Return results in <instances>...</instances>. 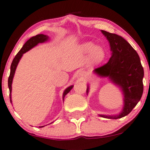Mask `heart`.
I'll use <instances>...</instances> for the list:
<instances>
[{
  "label": "heart",
  "mask_w": 150,
  "mask_h": 150,
  "mask_svg": "<svg viewBox=\"0 0 150 150\" xmlns=\"http://www.w3.org/2000/svg\"><path fill=\"white\" fill-rule=\"evenodd\" d=\"M82 50L85 53H90V59L93 64H98L104 60L105 52L101 47L95 46L92 42H86L81 46Z\"/></svg>",
  "instance_id": "heart-1"
}]
</instances>
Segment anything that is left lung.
<instances>
[{
  "label": "left lung",
  "mask_w": 150,
  "mask_h": 150,
  "mask_svg": "<svg viewBox=\"0 0 150 150\" xmlns=\"http://www.w3.org/2000/svg\"><path fill=\"white\" fill-rule=\"evenodd\" d=\"M109 41L112 51L110 60L93 72L100 77H106L120 86L124 95L123 110L118 115L99 116L107 119H117L127 116L138 104L143 93L144 70L136 50L122 36L101 30ZM89 93V85L86 93Z\"/></svg>",
  "instance_id": "1"
}]
</instances>
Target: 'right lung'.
Returning <instances> with one entry per match:
<instances>
[{
	"mask_svg": "<svg viewBox=\"0 0 150 150\" xmlns=\"http://www.w3.org/2000/svg\"><path fill=\"white\" fill-rule=\"evenodd\" d=\"M49 37L46 35H43V34H38V35L33 36V37L30 38L27 40L26 43L23 45L22 48L19 50V52H18L17 54L15 56V57L14 58L13 61H12L11 66H10V76H9L8 78V87L9 90H10V103H12V98H11V93H12V80H13V77L14 75V73H15L16 68H17V66L18 64H19V60L21 59V57H22L23 54L24 53H26V52L29 51L30 49H32L34 47L37 45L38 43H42L46 42V41L48 40ZM73 86L71 85L68 86V88H66L64 91V93H63V99L64 100L65 96L68 93H69V91L73 89Z\"/></svg>",
	"mask_w": 150,
	"mask_h": 150,
	"instance_id": "right-lung-1",
	"label": "right lung"
}]
</instances>
